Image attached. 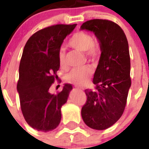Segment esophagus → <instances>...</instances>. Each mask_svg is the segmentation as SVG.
Segmentation results:
<instances>
[{
  "mask_svg": "<svg viewBox=\"0 0 149 149\" xmlns=\"http://www.w3.org/2000/svg\"><path fill=\"white\" fill-rule=\"evenodd\" d=\"M76 87H77V88H78V89H84V88H82V87H80V86H76Z\"/></svg>",
  "mask_w": 149,
  "mask_h": 149,
  "instance_id": "34e87169",
  "label": "esophagus"
}]
</instances>
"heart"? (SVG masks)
<instances>
[{
	"label": "heart",
	"mask_w": 149,
	"mask_h": 149,
	"mask_svg": "<svg viewBox=\"0 0 149 149\" xmlns=\"http://www.w3.org/2000/svg\"><path fill=\"white\" fill-rule=\"evenodd\" d=\"M68 45L74 49L84 52L89 60H94L98 55V48L94 43V38L89 33L84 30L77 31L72 36ZM59 64L61 67L65 65V54L63 50L58 53ZM92 74V70L88 66L73 68L66 74V81L71 84L81 86L87 84Z\"/></svg>",
	"instance_id": "b5f03b06"
}]
</instances>
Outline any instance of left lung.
<instances>
[{"label":"left lung","instance_id":"8db88e82","mask_svg":"<svg viewBox=\"0 0 149 149\" xmlns=\"http://www.w3.org/2000/svg\"><path fill=\"white\" fill-rule=\"evenodd\" d=\"M81 29L94 33L101 51L93 77L95 87L85 89L86 101L81 116L89 127L104 130L120 119L127 103L131 85L128 42L123 30L112 21L92 19Z\"/></svg>","mask_w":149,"mask_h":149}]
</instances>
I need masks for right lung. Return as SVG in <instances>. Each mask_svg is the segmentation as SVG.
<instances>
[{
	"label": "right lung",
	"instance_id": "add662e5",
	"mask_svg": "<svg viewBox=\"0 0 149 149\" xmlns=\"http://www.w3.org/2000/svg\"><path fill=\"white\" fill-rule=\"evenodd\" d=\"M76 25L55 24L42 29L30 36L24 48L17 90L24 118L37 131H52L61 120V107L67 101L72 84H65L56 94H51L49 89L58 80L60 46Z\"/></svg>",
	"mask_w": 149,
	"mask_h": 149
}]
</instances>
